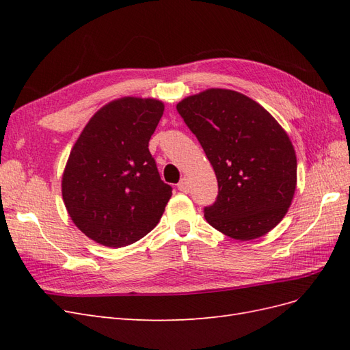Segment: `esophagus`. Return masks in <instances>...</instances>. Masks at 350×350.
I'll list each match as a JSON object with an SVG mask.
<instances>
[{"label": "esophagus", "mask_w": 350, "mask_h": 350, "mask_svg": "<svg viewBox=\"0 0 350 350\" xmlns=\"http://www.w3.org/2000/svg\"><path fill=\"white\" fill-rule=\"evenodd\" d=\"M189 187H191V185H189V181H188L187 178H183L181 181H179V184H178V189H179V191H183V193H188L189 191Z\"/></svg>", "instance_id": "esophagus-1"}]
</instances>
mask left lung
<instances>
[{"instance_id": "obj_1", "label": "left lung", "mask_w": 350, "mask_h": 350, "mask_svg": "<svg viewBox=\"0 0 350 350\" xmlns=\"http://www.w3.org/2000/svg\"><path fill=\"white\" fill-rule=\"evenodd\" d=\"M176 111L217 178L206 220L234 239L266 235L284 217L296 188L288 134L261 105L234 90L208 89L179 102Z\"/></svg>"}]
</instances>
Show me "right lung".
I'll list each match as a JSON object with an SVG mask.
<instances>
[{
	"label": "right lung",
	"instance_id": "right-lung-1",
	"mask_svg": "<svg viewBox=\"0 0 350 350\" xmlns=\"http://www.w3.org/2000/svg\"><path fill=\"white\" fill-rule=\"evenodd\" d=\"M163 109L161 100L140 98L105 105L70 153L62 175L64 204L83 234L105 247L146 237L172 196L149 152Z\"/></svg>",
	"mask_w": 350,
	"mask_h": 350
}]
</instances>
